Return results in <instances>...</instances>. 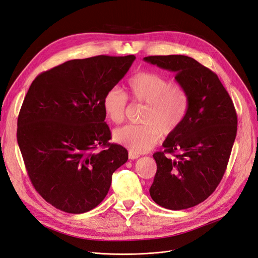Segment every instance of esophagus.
<instances>
[{
  "mask_svg": "<svg viewBox=\"0 0 258 258\" xmlns=\"http://www.w3.org/2000/svg\"><path fill=\"white\" fill-rule=\"evenodd\" d=\"M139 156H140L139 154L134 153V152H132V151L128 152V158H130V159H136V158H138Z\"/></svg>",
  "mask_w": 258,
  "mask_h": 258,
  "instance_id": "1",
  "label": "esophagus"
}]
</instances>
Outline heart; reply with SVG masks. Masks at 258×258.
<instances>
[{"mask_svg":"<svg viewBox=\"0 0 258 258\" xmlns=\"http://www.w3.org/2000/svg\"><path fill=\"white\" fill-rule=\"evenodd\" d=\"M133 101L147 104L141 125H125L113 132V139L134 153L140 154L153 148L160 134L170 136L185 121L191 94L185 85L171 83L168 78L154 72L140 71L127 83ZM104 111L113 123H121L128 107L125 92L114 87L103 100Z\"/></svg>","mask_w":258,"mask_h":258,"instance_id":"1","label":"heart"}]
</instances>
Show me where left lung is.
Returning a JSON list of instances; mask_svg holds the SVG:
<instances>
[{"label":"left lung","instance_id":"obj_1","mask_svg":"<svg viewBox=\"0 0 258 258\" xmlns=\"http://www.w3.org/2000/svg\"><path fill=\"white\" fill-rule=\"evenodd\" d=\"M146 61L175 72L191 94L187 117L153 157L157 171L153 201L172 211L194 207L220 184L237 134L233 101L217 74L185 55L148 56ZM171 154L174 157L170 158Z\"/></svg>","mask_w":258,"mask_h":258}]
</instances>
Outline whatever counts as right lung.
<instances>
[{"instance_id": "right-lung-1", "label": "right lung", "mask_w": 258, "mask_h": 258, "mask_svg": "<svg viewBox=\"0 0 258 258\" xmlns=\"http://www.w3.org/2000/svg\"><path fill=\"white\" fill-rule=\"evenodd\" d=\"M136 57L99 55L40 73L18 117L17 140L36 191L69 214H83L106 197L112 173L128 159L109 144L103 100Z\"/></svg>"}]
</instances>
